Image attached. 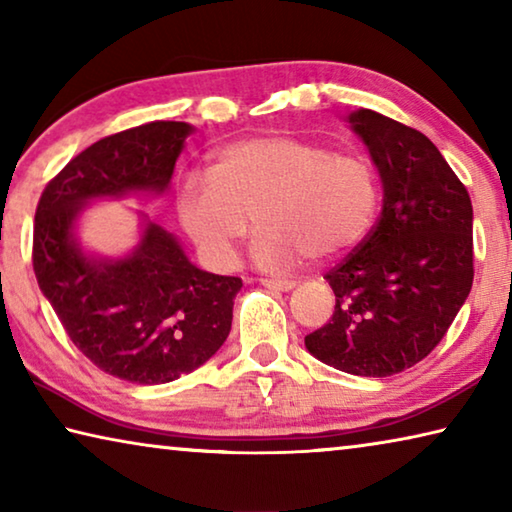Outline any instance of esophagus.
I'll use <instances>...</instances> for the list:
<instances>
[{
	"label": "esophagus",
	"mask_w": 512,
	"mask_h": 512,
	"mask_svg": "<svg viewBox=\"0 0 512 512\" xmlns=\"http://www.w3.org/2000/svg\"><path fill=\"white\" fill-rule=\"evenodd\" d=\"M262 284L266 289H275V291H291L296 287V282L282 280V277H262Z\"/></svg>",
	"instance_id": "34e87169"
}]
</instances>
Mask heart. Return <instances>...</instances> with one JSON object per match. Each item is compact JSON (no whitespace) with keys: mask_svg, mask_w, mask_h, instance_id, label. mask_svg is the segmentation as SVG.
Instances as JSON below:
<instances>
[{"mask_svg":"<svg viewBox=\"0 0 512 512\" xmlns=\"http://www.w3.org/2000/svg\"><path fill=\"white\" fill-rule=\"evenodd\" d=\"M379 203V176L366 155L282 135L223 146L210 173L189 171L176 187L180 223L216 268L235 262L250 219L262 266L336 257L366 239Z\"/></svg>","mask_w":512,"mask_h":512,"instance_id":"obj_1","label":"heart"}]
</instances>
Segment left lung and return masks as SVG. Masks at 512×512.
<instances>
[{
	"label": "left lung",
	"instance_id": "8db88e82",
	"mask_svg": "<svg viewBox=\"0 0 512 512\" xmlns=\"http://www.w3.org/2000/svg\"><path fill=\"white\" fill-rule=\"evenodd\" d=\"M348 121L379 171L384 205L325 275L334 314L305 345L336 370L388 377L427 357L470 296L472 201L427 135L366 108Z\"/></svg>",
	"mask_w": 512,
	"mask_h": 512
}]
</instances>
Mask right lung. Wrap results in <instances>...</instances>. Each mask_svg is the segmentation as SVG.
Returning <instances> with one entry per match:
<instances>
[{"label":"right lung","mask_w":512,"mask_h":512,"mask_svg":"<svg viewBox=\"0 0 512 512\" xmlns=\"http://www.w3.org/2000/svg\"><path fill=\"white\" fill-rule=\"evenodd\" d=\"M194 126L151 121L103 137L49 180L33 225V271L72 343L131 384H167L214 357L232 327L239 277L196 268L178 239L144 219L126 257L83 253L74 235L94 198L164 194Z\"/></svg>","instance_id":"right-lung-1"}]
</instances>
